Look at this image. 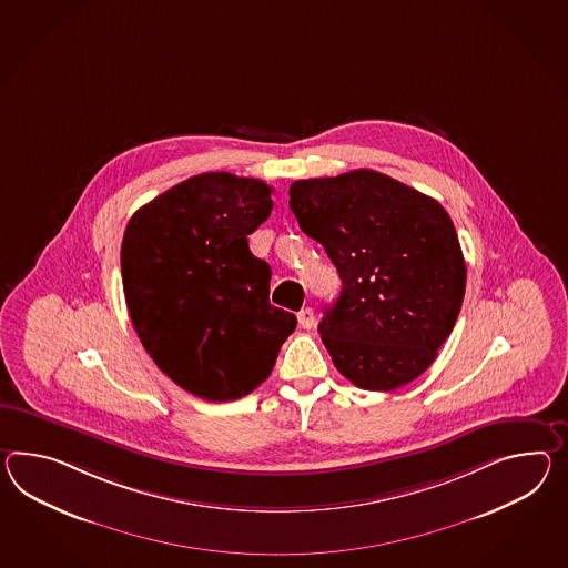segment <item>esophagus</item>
Here are the masks:
<instances>
[{
  "instance_id": "34e87169",
  "label": "esophagus",
  "mask_w": 568,
  "mask_h": 568,
  "mask_svg": "<svg viewBox=\"0 0 568 568\" xmlns=\"http://www.w3.org/2000/svg\"><path fill=\"white\" fill-rule=\"evenodd\" d=\"M297 322H300V326H302V328L310 331V328L314 326V322H316V314H314V310H312V307H304L302 312H297Z\"/></svg>"
}]
</instances>
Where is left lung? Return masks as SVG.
Returning <instances> with one entry per match:
<instances>
[{
	"mask_svg": "<svg viewBox=\"0 0 568 568\" xmlns=\"http://www.w3.org/2000/svg\"><path fill=\"white\" fill-rule=\"evenodd\" d=\"M290 196L300 227L324 246L343 281L318 326L336 369L372 392L427 372L466 291L447 211L374 170L295 181Z\"/></svg>",
	"mask_w": 568,
	"mask_h": 568,
	"instance_id": "8db88e82",
	"label": "left lung"
}]
</instances>
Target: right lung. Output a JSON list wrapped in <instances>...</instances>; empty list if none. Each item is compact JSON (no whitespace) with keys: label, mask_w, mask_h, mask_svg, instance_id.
<instances>
[{"label":"right lung","mask_w":568,"mask_h":568,"mask_svg":"<svg viewBox=\"0 0 568 568\" xmlns=\"http://www.w3.org/2000/svg\"><path fill=\"white\" fill-rule=\"evenodd\" d=\"M273 189L207 172L135 211L121 246L129 316L164 374L199 398H242L271 375L297 318L268 302L271 266L248 248Z\"/></svg>","instance_id":"add662e5"}]
</instances>
